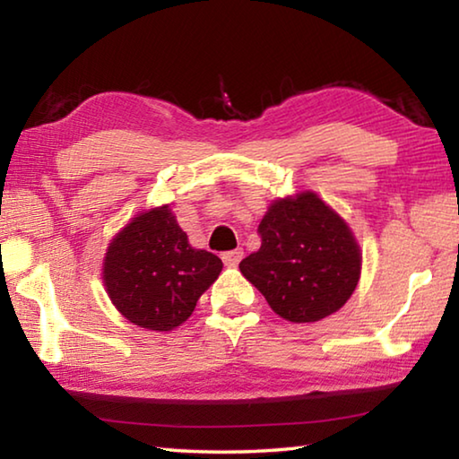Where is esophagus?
Returning a JSON list of instances; mask_svg holds the SVG:
<instances>
[{
	"mask_svg": "<svg viewBox=\"0 0 459 459\" xmlns=\"http://www.w3.org/2000/svg\"><path fill=\"white\" fill-rule=\"evenodd\" d=\"M240 259H243V248H235V251L222 253V261L227 267H237Z\"/></svg>",
	"mask_w": 459,
	"mask_h": 459,
	"instance_id": "34e87169",
	"label": "esophagus"
}]
</instances>
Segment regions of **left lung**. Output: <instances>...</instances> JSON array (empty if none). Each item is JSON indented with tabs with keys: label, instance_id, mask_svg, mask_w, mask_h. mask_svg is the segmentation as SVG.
Instances as JSON below:
<instances>
[{
	"label": "left lung",
	"instance_id": "1",
	"mask_svg": "<svg viewBox=\"0 0 459 459\" xmlns=\"http://www.w3.org/2000/svg\"><path fill=\"white\" fill-rule=\"evenodd\" d=\"M261 247L238 263L277 316L312 324L346 304L362 251L348 222L312 190L277 198L259 224Z\"/></svg>",
	"mask_w": 459,
	"mask_h": 459
}]
</instances>
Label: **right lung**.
<instances>
[{
    "instance_id": "right-lung-1",
    "label": "right lung",
    "mask_w": 459,
    "mask_h": 459,
    "mask_svg": "<svg viewBox=\"0 0 459 459\" xmlns=\"http://www.w3.org/2000/svg\"><path fill=\"white\" fill-rule=\"evenodd\" d=\"M221 271L222 261L194 248L172 208L161 204L135 214L111 238L103 283L111 304L131 324L172 332L192 316Z\"/></svg>"
}]
</instances>
